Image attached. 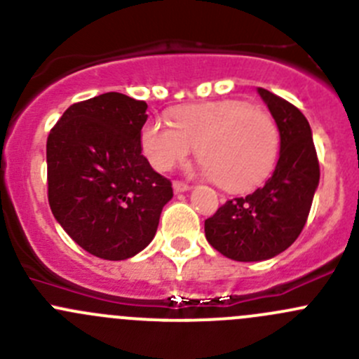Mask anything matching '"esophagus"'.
<instances>
[{
	"instance_id": "1",
	"label": "esophagus",
	"mask_w": 359,
	"mask_h": 359,
	"mask_svg": "<svg viewBox=\"0 0 359 359\" xmlns=\"http://www.w3.org/2000/svg\"><path fill=\"white\" fill-rule=\"evenodd\" d=\"M173 189H175V193H184V191H189L191 186L187 182H180V180H175V182H173Z\"/></svg>"
}]
</instances>
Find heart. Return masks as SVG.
<instances>
[{"instance_id":"heart-1","label":"heart","mask_w":359,"mask_h":359,"mask_svg":"<svg viewBox=\"0 0 359 359\" xmlns=\"http://www.w3.org/2000/svg\"><path fill=\"white\" fill-rule=\"evenodd\" d=\"M194 147L217 186L248 189L274 166L280 130L269 112L240 100L180 107L172 112V125L159 119L144 125V154L159 172L186 161Z\"/></svg>"}]
</instances>
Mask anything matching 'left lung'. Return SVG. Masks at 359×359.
Returning a JSON list of instances; mask_svg holds the SVG:
<instances>
[{
	"mask_svg": "<svg viewBox=\"0 0 359 359\" xmlns=\"http://www.w3.org/2000/svg\"><path fill=\"white\" fill-rule=\"evenodd\" d=\"M280 130V158L266 184L227 200L205 220L208 243L227 259L257 262L285 252L306 226L320 163L309 121L293 104L259 88Z\"/></svg>",
	"mask_w": 359,
	"mask_h": 359,
	"instance_id": "8db88e82",
	"label": "left lung"
}]
</instances>
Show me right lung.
Masks as SVG:
<instances>
[{
	"label": "right lung",
	"instance_id": "obj_1",
	"mask_svg": "<svg viewBox=\"0 0 359 359\" xmlns=\"http://www.w3.org/2000/svg\"><path fill=\"white\" fill-rule=\"evenodd\" d=\"M147 104L118 92L69 106L46 139L48 203L92 255L125 260L153 241L172 182L142 154Z\"/></svg>",
	"mask_w": 359,
	"mask_h": 359
}]
</instances>
